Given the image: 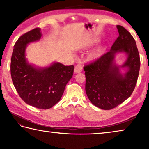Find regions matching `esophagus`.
<instances>
[{
  "instance_id": "34e87169",
  "label": "esophagus",
  "mask_w": 149,
  "mask_h": 149,
  "mask_svg": "<svg viewBox=\"0 0 149 149\" xmlns=\"http://www.w3.org/2000/svg\"><path fill=\"white\" fill-rule=\"evenodd\" d=\"M82 70H83L82 66L81 65H75V67L74 68V73L75 74H77V73L81 72Z\"/></svg>"
}]
</instances>
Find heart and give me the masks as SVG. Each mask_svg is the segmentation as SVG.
<instances>
[{
    "mask_svg": "<svg viewBox=\"0 0 149 149\" xmlns=\"http://www.w3.org/2000/svg\"><path fill=\"white\" fill-rule=\"evenodd\" d=\"M105 52V48L103 47H100L97 48V49L93 50V52H91L89 54V56H88V59L90 61H95V60H97L101 57L103 54Z\"/></svg>",
    "mask_w": 149,
    "mask_h": 149,
    "instance_id": "1",
    "label": "heart"
}]
</instances>
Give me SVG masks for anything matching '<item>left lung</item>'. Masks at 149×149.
I'll use <instances>...</instances> for the list:
<instances>
[{
  "label": "left lung",
  "mask_w": 149,
  "mask_h": 149,
  "mask_svg": "<svg viewBox=\"0 0 149 149\" xmlns=\"http://www.w3.org/2000/svg\"><path fill=\"white\" fill-rule=\"evenodd\" d=\"M116 27L119 37L110 51L84 67L87 97L93 104L103 110L116 107L130 97L139 73L140 58L135 39L124 27ZM121 52L126 54L127 59L118 66L115 57ZM121 68L127 70L122 74Z\"/></svg>",
  "instance_id": "8db88e82"
}]
</instances>
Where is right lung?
Instances as JSON below:
<instances>
[{
	"mask_svg": "<svg viewBox=\"0 0 149 149\" xmlns=\"http://www.w3.org/2000/svg\"><path fill=\"white\" fill-rule=\"evenodd\" d=\"M39 27L22 35L14 46L10 72L13 84L19 97L27 104L40 109H49L60 101L65 85L74 74V65L54 62L38 68L26 58L27 45L39 41Z\"/></svg>",
	"mask_w": 149,
	"mask_h": 149,
	"instance_id": "obj_1",
	"label": "right lung"
}]
</instances>
